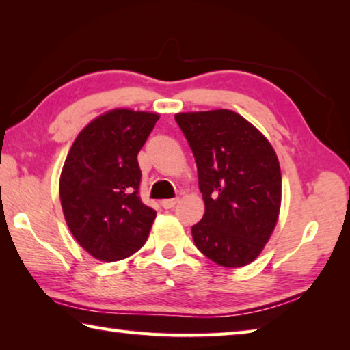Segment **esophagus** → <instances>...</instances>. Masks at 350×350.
Instances as JSON below:
<instances>
[{
    "label": "esophagus",
    "instance_id": "esophagus-1",
    "mask_svg": "<svg viewBox=\"0 0 350 350\" xmlns=\"http://www.w3.org/2000/svg\"><path fill=\"white\" fill-rule=\"evenodd\" d=\"M179 202V199L177 198H174V199H165V200H162V206L165 210H170V208H173V206Z\"/></svg>",
    "mask_w": 350,
    "mask_h": 350
}]
</instances>
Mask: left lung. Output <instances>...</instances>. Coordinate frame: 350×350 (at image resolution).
I'll return each instance as SVG.
<instances>
[{"mask_svg": "<svg viewBox=\"0 0 350 350\" xmlns=\"http://www.w3.org/2000/svg\"><path fill=\"white\" fill-rule=\"evenodd\" d=\"M194 154L205 213L194 244L222 267H244L264 250L281 210L280 161L267 137L230 109L174 116Z\"/></svg>", "mask_w": 350, "mask_h": 350, "instance_id": "1", "label": "left lung"}]
</instances>
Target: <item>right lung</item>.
I'll list each match as a JSON object with an SVG mask.
<instances>
[{
    "label": "right lung",
    "mask_w": 350,
    "mask_h": 350,
    "mask_svg": "<svg viewBox=\"0 0 350 350\" xmlns=\"http://www.w3.org/2000/svg\"><path fill=\"white\" fill-rule=\"evenodd\" d=\"M157 112L116 108L77 135L60 174V200L77 242L103 262L131 256L148 239L156 211L139 198L137 154Z\"/></svg>",
    "instance_id": "right-lung-1"
}]
</instances>
